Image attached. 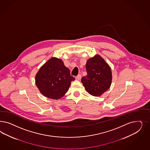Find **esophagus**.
Here are the masks:
<instances>
[{
    "instance_id": "obj_1",
    "label": "esophagus",
    "mask_w": 150,
    "mask_h": 150,
    "mask_svg": "<svg viewBox=\"0 0 150 150\" xmlns=\"http://www.w3.org/2000/svg\"><path fill=\"white\" fill-rule=\"evenodd\" d=\"M81 75H80V74H79V75H78L76 77V80H78V81H80L81 80Z\"/></svg>"
}]
</instances>
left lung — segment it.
I'll return each mask as SVG.
<instances>
[{
  "label": "left lung",
  "mask_w": 150,
  "mask_h": 150,
  "mask_svg": "<svg viewBox=\"0 0 150 150\" xmlns=\"http://www.w3.org/2000/svg\"><path fill=\"white\" fill-rule=\"evenodd\" d=\"M87 75L82 78L85 89L93 96H100L111 86L112 73L109 65L99 54L87 60Z\"/></svg>",
  "instance_id": "1"
}]
</instances>
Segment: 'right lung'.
<instances>
[{"label": "right lung", "instance_id": "add662e5", "mask_svg": "<svg viewBox=\"0 0 150 150\" xmlns=\"http://www.w3.org/2000/svg\"><path fill=\"white\" fill-rule=\"evenodd\" d=\"M74 79L62 59L52 57L39 69L35 76V84L45 97L58 99L67 92Z\"/></svg>", "mask_w": 150, "mask_h": 150}]
</instances>
